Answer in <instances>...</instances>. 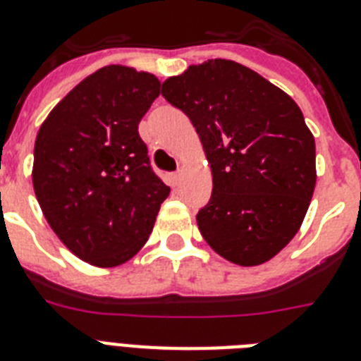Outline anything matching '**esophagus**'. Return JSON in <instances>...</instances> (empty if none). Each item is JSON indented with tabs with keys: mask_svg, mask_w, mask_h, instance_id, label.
Listing matches in <instances>:
<instances>
[{
	"mask_svg": "<svg viewBox=\"0 0 361 361\" xmlns=\"http://www.w3.org/2000/svg\"><path fill=\"white\" fill-rule=\"evenodd\" d=\"M180 180H181V171L172 172V174H171V183H172V185H178V183H180Z\"/></svg>",
	"mask_w": 361,
	"mask_h": 361,
	"instance_id": "34e87169",
	"label": "esophagus"
}]
</instances>
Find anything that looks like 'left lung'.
I'll return each mask as SVG.
<instances>
[{"label": "left lung", "mask_w": 361, "mask_h": 361, "mask_svg": "<svg viewBox=\"0 0 361 361\" xmlns=\"http://www.w3.org/2000/svg\"><path fill=\"white\" fill-rule=\"evenodd\" d=\"M161 95L187 115L213 172L196 214L218 255L259 266L299 231L316 187V143L299 106L253 69L207 60L166 78Z\"/></svg>", "instance_id": "obj_1"}]
</instances>
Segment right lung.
I'll use <instances>...</instances> for the list:
<instances>
[{"label":"right lung","instance_id":"obj_1","mask_svg":"<svg viewBox=\"0 0 361 361\" xmlns=\"http://www.w3.org/2000/svg\"><path fill=\"white\" fill-rule=\"evenodd\" d=\"M154 75L106 66L73 87L38 130L32 187L45 220L78 259L119 266L148 240L166 187L137 126L159 95Z\"/></svg>","mask_w":361,"mask_h":361}]
</instances>
